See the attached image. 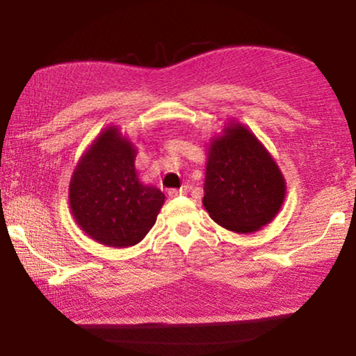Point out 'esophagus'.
Masks as SVG:
<instances>
[{
    "label": "esophagus",
    "mask_w": 356,
    "mask_h": 356,
    "mask_svg": "<svg viewBox=\"0 0 356 356\" xmlns=\"http://www.w3.org/2000/svg\"><path fill=\"white\" fill-rule=\"evenodd\" d=\"M186 191H188L186 186H181L179 189H170L168 196L170 197H178V196H183V194H186Z\"/></svg>",
    "instance_id": "esophagus-1"
}]
</instances>
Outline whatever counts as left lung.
<instances>
[{"instance_id":"8db88e82","label":"left lung","mask_w":356,"mask_h":356,"mask_svg":"<svg viewBox=\"0 0 356 356\" xmlns=\"http://www.w3.org/2000/svg\"><path fill=\"white\" fill-rule=\"evenodd\" d=\"M286 183L264 144L245 124L230 121L207 149L202 204L218 225L254 233L274 220Z\"/></svg>"}]
</instances>
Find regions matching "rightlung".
Here are the masks:
<instances>
[{"label":"right lung","instance_id":"1","mask_svg":"<svg viewBox=\"0 0 356 356\" xmlns=\"http://www.w3.org/2000/svg\"><path fill=\"white\" fill-rule=\"evenodd\" d=\"M138 149L108 126L82 154L70 183V209L82 232L100 245H138L155 225L165 202L159 188L136 172Z\"/></svg>","mask_w":356,"mask_h":356}]
</instances>
